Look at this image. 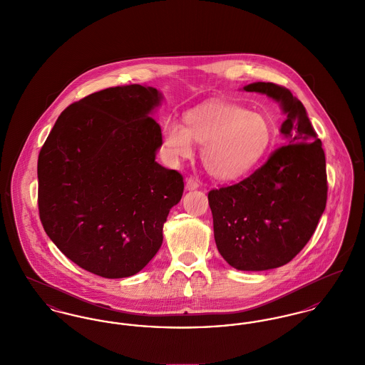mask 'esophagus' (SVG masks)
<instances>
[{
    "label": "esophagus",
    "instance_id": "esophagus-1",
    "mask_svg": "<svg viewBox=\"0 0 365 365\" xmlns=\"http://www.w3.org/2000/svg\"><path fill=\"white\" fill-rule=\"evenodd\" d=\"M199 188V182L195 180V178H188L187 180V182H185V190L187 191H195V190H197Z\"/></svg>",
    "mask_w": 365,
    "mask_h": 365
}]
</instances>
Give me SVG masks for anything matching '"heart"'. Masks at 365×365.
<instances>
[{
    "mask_svg": "<svg viewBox=\"0 0 365 365\" xmlns=\"http://www.w3.org/2000/svg\"><path fill=\"white\" fill-rule=\"evenodd\" d=\"M267 118L230 102H209L187 112L184 125L165 123L162 140L174 160L192 155V143L202 146L200 160L213 178L234 181L256 168L272 143Z\"/></svg>",
    "mask_w": 365,
    "mask_h": 365,
    "instance_id": "obj_1",
    "label": "heart"
}]
</instances>
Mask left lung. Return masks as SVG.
Instances as JSON below:
<instances>
[{
    "label": "left lung",
    "instance_id": "obj_1",
    "mask_svg": "<svg viewBox=\"0 0 365 365\" xmlns=\"http://www.w3.org/2000/svg\"><path fill=\"white\" fill-rule=\"evenodd\" d=\"M243 90L281 105L287 143L247 178L207 197L222 259L241 271H264L289 263L314 234L327 205L325 153L303 103L288 88L257 81Z\"/></svg>",
    "mask_w": 365,
    "mask_h": 365
}]
</instances>
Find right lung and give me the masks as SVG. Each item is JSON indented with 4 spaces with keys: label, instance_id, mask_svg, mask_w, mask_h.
Masks as SVG:
<instances>
[{
    "label": "right lung",
    "instance_id": "1",
    "mask_svg": "<svg viewBox=\"0 0 365 365\" xmlns=\"http://www.w3.org/2000/svg\"><path fill=\"white\" fill-rule=\"evenodd\" d=\"M153 87H112L68 106L38 155V210L49 240L103 278L137 274L163 242V224L184 191L160 166L162 102Z\"/></svg>",
    "mask_w": 365,
    "mask_h": 365
}]
</instances>
